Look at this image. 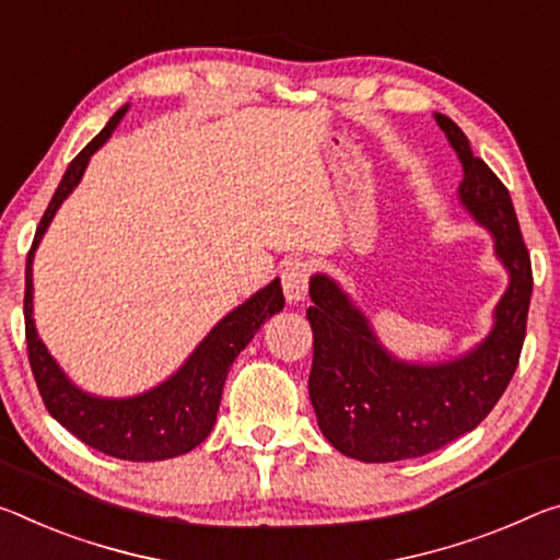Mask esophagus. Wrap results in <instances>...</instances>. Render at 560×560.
Here are the masks:
<instances>
[{"mask_svg": "<svg viewBox=\"0 0 560 560\" xmlns=\"http://www.w3.org/2000/svg\"><path fill=\"white\" fill-rule=\"evenodd\" d=\"M308 273H312V266L301 259H294L283 266L281 287H283V296H287L289 304H299V301L306 299Z\"/></svg>", "mask_w": 560, "mask_h": 560, "instance_id": "1", "label": "esophagus"}]
</instances>
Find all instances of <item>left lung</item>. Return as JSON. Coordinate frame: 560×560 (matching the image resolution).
<instances>
[{
  "label": "left lung",
  "instance_id": "obj_1",
  "mask_svg": "<svg viewBox=\"0 0 560 560\" xmlns=\"http://www.w3.org/2000/svg\"><path fill=\"white\" fill-rule=\"evenodd\" d=\"M433 119L454 149L464 182L458 201L493 238L509 287L481 341L446 361H406L381 343L369 316L328 273L308 279L314 331L308 396L318 429L343 456L366 464L419 458L474 431L499 404L518 366L534 277L509 189L446 114Z\"/></svg>",
  "mask_w": 560,
  "mask_h": 560
}]
</instances>
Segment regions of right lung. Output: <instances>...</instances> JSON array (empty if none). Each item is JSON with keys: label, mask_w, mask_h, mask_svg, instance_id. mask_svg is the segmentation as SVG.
Here are the masks:
<instances>
[{"label": "right lung", "mask_w": 560, "mask_h": 560, "mask_svg": "<svg viewBox=\"0 0 560 560\" xmlns=\"http://www.w3.org/2000/svg\"><path fill=\"white\" fill-rule=\"evenodd\" d=\"M127 112L129 104H124L106 121L100 135L74 156L39 221L24 271L26 349H30V366L44 406L69 433H74L79 441L106 456L124 460H164L189 454L214 429L229 369H232L238 353L246 349V343L254 339V334L264 326L266 318L281 312L283 291L279 279L266 283L244 304L219 318L217 326L203 336L197 349L189 353V359L172 376L141 394L121 398L96 396L79 388L65 374V369L59 366L39 339L37 324H34V254H37L39 242L47 234L59 207L82 182L89 159L109 141Z\"/></svg>", "instance_id": "add662e5"}]
</instances>
